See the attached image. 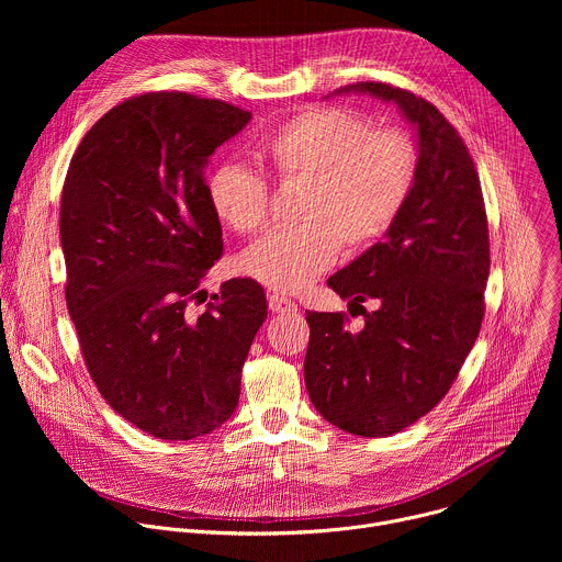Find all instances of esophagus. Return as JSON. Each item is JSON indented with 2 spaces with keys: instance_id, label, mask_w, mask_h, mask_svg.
Returning a JSON list of instances; mask_svg holds the SVG:
<instances>
[{
  "instance_id": "esophagus-1",
  "label": "esophagus",
  "mask_w": 562,
  "mask_h": 562,
  "mask_svg": "<svg viewBox=\"0 0 562 562\" xmlns=\"http://www.w3.org/2000/svg\"><path fill=\"white\" fill-rule=\"evenodd\" d=\"M269 308L273 311V313H293V311H297V304L293 302V300H289V297H284V295H271L269 297Z\"/></svg>"
}]
</instances>
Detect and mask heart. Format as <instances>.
<instances>
[{
  "label": "heart",
  "mask_w": 562,
  "mask_h": 562,
  "mask_svg": "<svg viewBox=\"0 0 562 562\" xmlns=\"http://www.w3.org/2000/svg\"><path fill=\"white\" fill-rule=\"evenodd\" d=\"M280 184H300L291 228L271 231L243 258L247 276L278 293H297L327 271L342 249L373 247L403 213L416 182V148L397 128H371L347 109H308L282 122L260 146ZM206 195L237 233H258L269 217L267 180L224 162Z\"/></svg>",
  "instance_id": "1"
}]
</instances>
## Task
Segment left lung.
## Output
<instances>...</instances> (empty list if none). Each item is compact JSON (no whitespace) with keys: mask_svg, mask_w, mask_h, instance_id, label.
Wrapping results in <instances>:
<instances>
[{"mask_svg":"<svg viewBox=\"0 0 562 562\" xmlns=\"http://www.w3.org/2000/svg\"><path fill=\"white\" fill-rule=\"evenodd\" d=\"M338 93L395 102L418 131L416 182L403 213L384 243L327 282L360 308L364 327L351 331L342 311L306 313L313 407L342 431L382 438L427 416L458 378L485 315L490 226L469 148L431 102L382 82ZM369 299L375 312L361 306Z\"/></svg>","mask_w":562,"mask_h":562,"instance_id":"8db88e82","label":"left lung"}]
</instances>
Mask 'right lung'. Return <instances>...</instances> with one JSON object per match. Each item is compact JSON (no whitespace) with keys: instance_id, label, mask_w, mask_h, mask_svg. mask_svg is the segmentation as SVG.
Returning <instances> with one entry per match:
<instances>
[{"instance_id":"obj_1","label":"right lung","mask_w":562,"mask_h":562,"mask_svg":"<svg viewBox=\"0 0 562 562\" xmlns=\"http://www.w3.org/2000/svg\"><path fill=\"white\" fill-rule=\"evenodd\" d=\"M249 120L222 100L135 95L93 124L64 180V291L79 349L106 403L159 440H191L231 418L267 319L251 278L224 282L191 313L222 256L204 167Z\"/></svg>"}]
</instances>
